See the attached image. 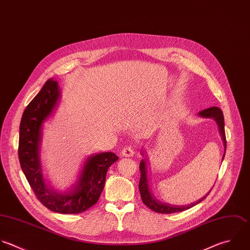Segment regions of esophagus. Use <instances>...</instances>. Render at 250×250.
<instances>
[{
	"label": "esophagus",
	"instance_id": "1",
	"mask_svg": "<svg viewBox=\"0 0 250 250\" xmlns=\"http://www.w3.org/2000/svg\"><path fill=\"white\" fill-rule=\"evenodd\" d=\"M134 155V151L131 147H125L122 151V156L123 157H132Z\"/></svg>",
	"mask_w": 250,
	"mask_h": 250
}]
</instances>
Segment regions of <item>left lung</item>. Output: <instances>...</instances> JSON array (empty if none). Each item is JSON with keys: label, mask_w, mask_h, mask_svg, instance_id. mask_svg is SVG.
Returning a JSON list of instances; mask_svg holds the SVG:
<instances>
[{"label": "left lung", "mask_w": 250, "mask_h": 250, "mask_svg": "<svg viewBox=\"0 0 250 250\" xmlns=\"http://www.w3.org/2000/svg\"><path fill=\"white\" fill-rule=\"evenodd\" d=\"M199 116L202 118H210L213 119L219 128V132H220V136L222 138L223 144H224V149L226 152V135H225V125H224V116H223V112L221 111V109H219L218 107H211L206 110H203L199 113ZM141 154L144 157V159L141 160L140 162V166H139V169L141 172V176H140V181H139V191H140V195H141V199L142 202L144 203L145 206H147L150 209H152L155 212L158 213H174V212H180V211H184L186 209H189L193 207H195L196 205L200 204L202 201H204L207 196L210 193V191L206 194V196H204L202 199L198 200L196 203L187 205V206H175V205H170V204H166V203H162L161 201H159L153 194L150 185H149V179H148V168L149 167L147 166V159H146V155L144 153L143 150H141ZM225 157V153L223 155L222 161L224 160Z\"/></svg>", "instance_id": "1"}]
</instances>
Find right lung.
I'll return each mask as SVG.
<instances>
[{"mask_svg":"<svg viewBox=\"0 0 250 250\" xmlns=\"http://www.w3.org/2000/svg\"><path fill=\"white\" fill-rule=\"evenodd\" d=\"M60 98L58 83L48 80L26 107L19 126L18 157L27 181L46 208L62 214H77L97 203L104 189L108 168L119 158L111 152L87 157L75 184L67 190L57 191L46 182L41 162L42 128L55 112Z\"/></svg>","mask_w":250,"mask_h":250,"instance_id":"obj_1","label":"right lung"}]
</instances>
